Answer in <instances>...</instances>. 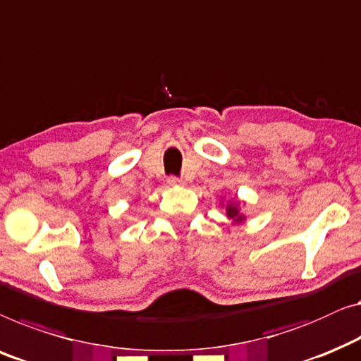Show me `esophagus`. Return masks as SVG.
Masks as SVG:
<instances>
[{
	"mask_svg": "<svg viewBox=\"0 0 361 361\" xmlns=\"http://www.w3.org/2000/svg\"><path fill=\"white\" fill-rule=\"evenodd\" d=\"M168 184H169V185H184L185 182H184V179H180V177L171 176L169 179H168Z\"/></svg>",
	"mask_w": 361,
	"mask_h": 361,
	"instance_id": "1",
	"label": "esophagus"
}]
</instances>
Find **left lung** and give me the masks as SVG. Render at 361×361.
Instances as JSON below:
<instances>
[{"label": "left lung", "mask_w": 361, "mask_h": 361, "mask_svg": "<svg viewBox=\"0 0 361 361\" xmlns=\"http://www.w3.org/2000/svg\"><path fill=\"white\" fill-rule=\"evenodd\" d=\"M226 216L233 219V223H241L245 219V216L239 210V202H228L226 205Z\"/></svg>", "instance_id": "obj_1"}]
</instances>
